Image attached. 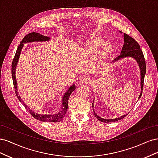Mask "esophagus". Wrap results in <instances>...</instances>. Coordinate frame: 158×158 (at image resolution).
Listing matches in <instances>:
<instances>
[{"mask_svg": "<svg viewBox=\"0 0 158 158\" xmlns=\"http://www.w3.org/2000/svg\"><path fill=\"white\" fill-rule=\"evenodd\" d=\"M91 81H92V79H91L90 77H83L81 78L80 80V82L82 84H89L90 83Z\"/></svg>", "mask_w": 158, "mask_h": 158, "instance_id": "obj_1", "label": "esophagus"}]
</instances>
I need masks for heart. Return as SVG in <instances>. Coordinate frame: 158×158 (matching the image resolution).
Instances as JSON below:
<instances>
[{
  "label": "heart",
  "instance_id": "obj_1",
  "mask_svg": "<svg viewBox=\"0 0 158 158\" xmlns=\"http://www.w3.org/2000/svg\"><path fill=\"white\" fill-rule=\"evenodd\" d=\"M103 40L99 39V38H96V39H94L92 41H90L86 47V49L91 52H94L98 49L99 47L101 46L102 44ZM111 49V47L109 45H107L105 48L102 51L101 54L102 56H106L108 55V53Z\"/></svg>",
  "mask_w": 158,
  "mask_h": 158
}]
</instances>
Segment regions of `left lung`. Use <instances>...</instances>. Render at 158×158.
<instances>
[{
	"mask_svg": "<svg viewBox=\"0 0 158 158\" xmlns=\"http://www.w3.org/2000/svg\"><path fill=\"white\" fill-rule=\"evenodd\" d=\"M124 41H125V44L123 45V47L122 48V51L120 55H119L117 59H114V60H117L119 59L124 58V57L126 56H131L133 57L134 59H135L138 64L140 66V78H141V93L140 94L139 99L140 98L142 94V91H143V88H144V76L146 73V61L144 59V54H143L142 51L140 49V47L139 44H138V42L135 40L133 39L132 37H131L129 35L127 34V33H124ZM94 107V103H92V107ZM94 115L95 116L99 121L103 122V123H113V122H115L118 120H121V119L123 118L125 116H127V114H125V115H123L122 117H120L117 118H114V119H103L101 117H99L95 113V111H94Z\"/></svg>",
	"mask_w": 158,
	"mask_h": 158,
	"instance_id": "left-lung-1",
	"label": "left lung"
}]
</instances>
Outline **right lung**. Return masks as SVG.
I'll return each mask as SVG.
<instances>
[{"instance_id":"obj_1","label":"right lung","mask_w":158,"mask_h":158,"mask_svg":"<svg viewBox=\"0 0 158 158\" xmlns=\"http://www.w3.org/2000/svg\"><path fill=\"white\" fill-rule=\"evenodd\" d=\"M49 40H50V38L49 37L42 35L40 34L39 33H36V32H31V33H28L27 35H26L24 37H23V40L20 42V44L18 45L15 56H14L13 60H12V80H13L14 88V89H15V92L17 95V98H18L19 100H20V102L23 104V106L25 107V108L28 110V111H29L31 115L33 118H35V119H37V120L41 121L49 122V123H51V122L52 123H56V122L61 121L65 116V114H66V111H67V109H68L69 98L70 97V94H72V92H73L76 88L75 85L74 84L72 85V86L67 90V92L64 94V96H63V105H62L61 110L59 111V113H56L55 114H37V113L33 112L31 110H30V109L24 103V102L22 101L21 98L20 97V95H18V94L17 92V85H16L17 82H16V76H15V70H16V64L18 63L19 56H20V52L22 51L23 44H26V43H30V42H32V41H48Z\"/></svg>"}]
</instances>
